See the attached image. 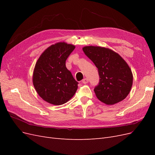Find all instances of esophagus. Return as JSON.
Instances as JSON below:
<instances>
[{"label": "esophagus", "mask_w": 155, "mask_h": 155, "mask_svg": "<svg viewBox=\"0 0 155 155\" xmlns=\"http://www.w3.org/2000/svg\"><path fill=\"white\" fill-rule=\"evenodd\" d=\"M88 82V79L87 78H84L82 81V83L83 84H87Z\"/></svg>", "instance_id": "1"}]
</instances>
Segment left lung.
<instances>
[{"mask_svg": "<svg viewBox=\"0 0 155 155\" xmlns=\"http://www.w3.org/2000/svg\"><path fill=\"white\" fill-rule=\"evenodd\" d=\"M98 69L100 83L94 88L97 98L106 105H114L128 96L133 76L128 64L112 50L97 46L83 48Z\"/></svg>", "mask_w": 155, "mask_h": 155, "instance_id": "obj_1", "label": "left lung"}]
</instances>
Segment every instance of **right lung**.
Here are the masks:
<instances>
[{"label": "right lung", "mask_w": 155, "mask_h": 155, "mask_svg": "<svg viewBox=\"0 0 155 155\" xmlns=\"http://www.w3.org/2000/svg\"><path fill=\"white\" fill-rule=\"evenodd\" d=\"M75 47L65 42H59L46 48L37 61L33 84L39 96L50 104H65L77 91L78 83L65 64Z\"/></svg>", "instance_id": "add662e5"}]
</instances>
